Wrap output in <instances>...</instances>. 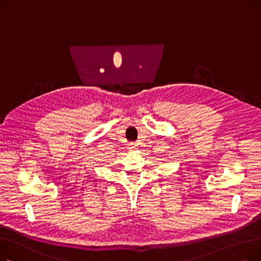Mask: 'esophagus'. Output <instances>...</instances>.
Segmentation results:
<instances>
[{"label": "esophagus", "mask_w": 261, "mask_h": 261, "mask_svg": "<svg viewBox=\"0 0 261 261\" xmlns=\"http://www.w3.org/2000/svg\"><path fill=\"white\" fill-rule=\"evenodd\" d=\"M136 144H134V143H131V144H129V149H131V150H134V149H136Z\"/></svg>", "instance_id": "34e87169"}]
</instances>
